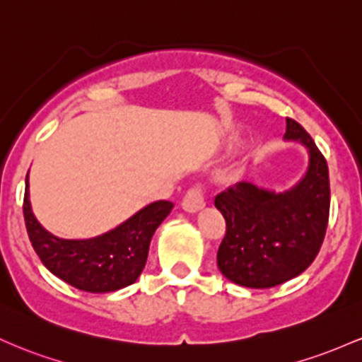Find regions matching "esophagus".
<instances>
[{
  "label": "esophagus",
  "instance_id": "obj_1",
  "mask_svg": "<svg viewBox=\"0 0 362 362\" xmlns=\"http://www.w3.org/2000/svg\"><path fill=\"white\" fill-rule=\"evenodd\" d=\"M205 206V194H203V189L198 188V186H193L186 192L185 198H182V209L186 212H198V210Z\"/></svg>",
  "mask_w": 362,
  "mask_h": 362
}]
</instances>
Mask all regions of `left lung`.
<instances>
[{
	"mask_svg": "<svg viewBox=\"0 0 362 362\" xmlns=\"http://www.w3.org/2000/svg\"><path fill=\"white\" fill-rule=\"evenodd\" d=\"M289 141L308 148L303 180L284 193L241 181L215 197L226 218V235L217 251L218 270L230 282L269 289L301 275L322 247L330 214L328 165L313 138L287 117Z\"/></svg>",
	"mask_w": 362,
	"mask_h": 362,
	"instance_id": "1",
	"label": "left lung"
}]
</instances>
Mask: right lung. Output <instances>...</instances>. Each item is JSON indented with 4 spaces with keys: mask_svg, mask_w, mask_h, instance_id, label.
<instances>
[{
    "mask_svg": "<svg viewBox=\"0 0 362 362\" xmlns=\"http://www.w3.org/2000/svg\"><path fill=\"white\" fill-rule=\"evenodd\" d=\"M159 200L144 206L123 224L90 239H61L47 233L32 212L25 177L23 217L35 253L52 275L85 292H112L132 286L148 257L150 239L173 210Z\"/></svg>",
    "mask_w": 362,
    "mask_h": 362,
    "instance_id": "right-lung-1",
    "label": "right lung"
}]
</instances>
